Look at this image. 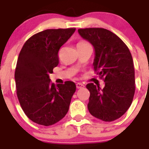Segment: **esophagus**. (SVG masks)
<instances>
[{"instance_id":"obj_1","label":"esophagus","mask_w":149,"mask_h":149,"mask_svg":"<svg viewBox=\"0 0 149 149\" xmlns=\"http://www.w3.org/2000/svg\"><path fill=\"white\" fill-rule=\"evenodd\" d=\"M76 87H77V89H81V88H84V84H81V83H77V84H76Z\"/></svg>"}]
</instances>
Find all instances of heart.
Wrapping results in <instances>:
<instances>
[{
  "label": "heart",
  "mask_w": 149,
  "mask_h": 149,
  "mask_svg": "<svg viewBox=\"0 0 149 149\" xmlns=\"http://www.w3.org/2000/svg\"><path fill=\"white\" fill-rule=\"evenodd\" d=\"M80 43H86V42H80Z\"/></svg>",
  "instance_id": "b5f03b06"
}]
</instances>
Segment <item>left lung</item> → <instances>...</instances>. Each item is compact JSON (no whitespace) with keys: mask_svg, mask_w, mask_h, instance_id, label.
Segmentation results:
<instances>
[{"mask_svg":"<svg viewBox=\"0 0 149 149\" xmlns=\"http://www.w3.org/2000/svg\"><path fill=\"white\" fill-rule=\"evenodd\" d=\"M78 33L93 46V66L105 82L104 89L90 83L88 110L91 115L112 122L125 113L135 93V73L132 56L123 41L104 28L79 29Z\"/></svg>","mask_w":149,"mask_h":149,"instance_id":"1","label":"left lung"}]
</instances>
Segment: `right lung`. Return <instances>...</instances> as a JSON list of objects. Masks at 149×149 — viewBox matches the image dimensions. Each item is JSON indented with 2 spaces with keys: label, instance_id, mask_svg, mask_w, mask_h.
Masks as SVG:
<instances>
[{
  "label": "right lung",
  "instance_id": "add662e5",
  "mask_svg": "<svg viewBox=\"0 0 149 149\" xmlns=\"http://www.w3.org/2000/svg\"><path fill=\"white\" fill-rule=\"evenodd\" d=\"M74 31L43 30L31 36L21 50L15 72L17 96L24 113L35 123L52 125L68 113L75 84H54L49 74L58 65L59 50Z\"/></svg>",
  "mask_w": 149,
  "mask_h": 149
}]
</instances>
